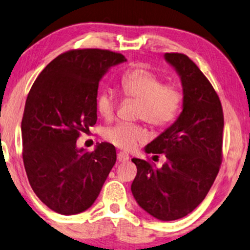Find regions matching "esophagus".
<instances>
[{
  "instance_id": "1",
  "label": "esophagus",
  "mask_w": 250,
  "mask_h": 250,
  "mask_svg": "<svg viewBox=\"0 0 250 250\" xmlns=\"http://www.w3.org/2000/svg\"><path fill=\"white\" fill-rule=\"evenodd\" d=\"M128 159H129V155L124 151H119L117 153V160L119 162H125V161H127Z\"/></svg>"
}]
</instances>
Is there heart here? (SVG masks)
<instances>
[{
	"instance_id": "heart-1",
	"label": "heart",
	"mask_w": 250,
	"mask_h": 250,
	"mask_svg": "<svg viewBox=\"0 0 250 250\" xmlns=\"http://www.w3.org/2000/svg\"><path fill=\"white\" fill-rule=\"evenodd\" d=\"M121 89L126 98L137 100L135 117L154 127H166L178 117L184 95L178 85L164 83L150 68L139 66L126 71L121 79ZM97 110L106 121L114 117L117 98L110 90H103L96 100ZM104 139L119 149L131 151L147 140V132L141 124H118L104 132Z\"/></svg>"
}]
</instances>
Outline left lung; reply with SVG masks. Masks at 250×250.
I'll return each mask as SVG.
<instances>
[{
	"mask_svg": "<svg viewBox=\"0 0 250 250\" xmlns=\"http://www.w3.org/2000/svg\"><path fill=\"white\" fill-rule=\"evenodd\" d=\"M182 78L183 111L178 119L146 146V153L166 158L161 168L150 159H132L137 173L131 189L139 205L154 218H184L202 203L222 162L224 117L211 82L182 53H166Z\"/></svg>",
	"mask_w": 250,
	"mask_h": 250,
	"instance_id": "obj_1",
	"label": "left lung"
}]
</instances>
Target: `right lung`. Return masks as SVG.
I'll return each mask as SVG.
<instances>
[{
    "mask_svg": "<svg viewBox=\"0 0 250 250\" xmlns=\"http://www.w3.org/2000/svg\"><path fill=\"white\" fill-rule=\"evenodd\" d=\"M125 61L108 49L67 50L41 72L28 93L21 122L23 165L32 190L54 212L88 209L116 162L113 144L86 152L77 140L97 122L100 79Z\"/></svg>",
    "mask_w": 250,
    "mask_h": 250,
    "instance_id": "obj_1",
    "label": "right lung"
}]
</instances>
